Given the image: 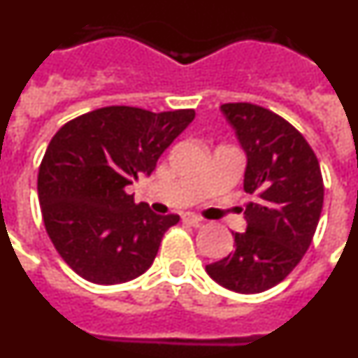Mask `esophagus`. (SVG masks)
Here are the masks:
<instances>
[{"instance_id": "34e87169", "label": "esophagus", "mask_w": 358, "mask_h": 358, "mask_svg": "<svg viewBox=\"0 0 358 358\" xmlns=\"http://www.w3.org/2000/svg\"><path fill=\"white\" fill-rule=\"evenodd\" d=\"M182 222L188 224V226H199L202 222V218L195 213H185L182 215Z\"/></svg>"}]
</instances>
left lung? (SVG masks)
Returning a JSON list of instances; mask_svg holds the SVG:
<instances>
[{
  "instance_id": "1",
  "label": "left lung",
  "mask_w": 358,
  "mask_h": 358,
  "mask_svg": "<svg viewBox=\"0 0 358 358\" xmlns=\"http://www.w3.org/2000/svg\"><path fill=\"white\" fill-rule=\"evenodd\" d=\"M235 129L248 164L243 189L245 233H233L235 249L206 273L233 292L258 294L285 280L305 256L322 210L324 186L314 150L299 131L255 103L220 106Z\"/></svg>"
}]
</instances>
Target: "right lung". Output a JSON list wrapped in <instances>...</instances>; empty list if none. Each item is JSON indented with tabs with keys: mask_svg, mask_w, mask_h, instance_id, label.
<instances>
[{
	"mask_svg": "<svg viewBox=\"0 0 358 358\" xmlns=\"http://www.w3.org/2000/svg\"><path fill=\"white\" fill-rule=\"evenodd\" d=\"M194 109L152 113L113 106L57 131L37 177L46 233L84 280L118 285L152 265L164 231L179 215H156L125 192L150 176L159 156L189 123Z\"/></svg>",
	"mask_w": 358,
	"mask_h": 358,
	"instance_id": "1",
	"label": "right lung"
}]
</instances>
